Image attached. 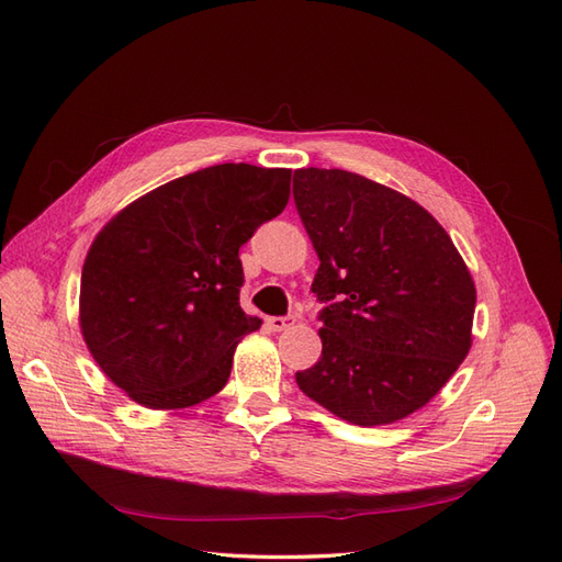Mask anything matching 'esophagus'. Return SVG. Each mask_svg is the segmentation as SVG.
Here are the masks:
<instances>
[{"instance_id": "34e87169", "label": "esophagus", "mask_w": 562, "mask_h": 562, "mask_svg": "<svg viewBox=\"0 0 562 562\" xmlns=\"http://www.w3.org/2000/svg\"><path fill=\"white\" fill-rule=\"evenodd\" d=\"M267 323H269L271 330L281 333V330H288L291 326H295V318L293 316H271Z\"/></svg>"}]
</instances>
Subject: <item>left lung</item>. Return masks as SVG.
Wrapping results in <instances>:
<instances>
[{"label": "left lung", "mask_w": 562, "mask_h": 562, "mask_svg": "<svg viewBox=\"0 0 562 562\" xmlns=\"http://www.w3.org/2000/svg\"><path fill=\"white\" fill-rule=\"evenodd\" d=\"M297 213L318 255L312 291L321 359L297 386L356 427L427 405L473 342L475 283L448 232L417 201L339 168H300Z\"/></svg>", "instance_id": "left-lung-1"}]
</instances>
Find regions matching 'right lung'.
<instances>
[{
    "label": "right lung",
    "mask_w": 562,
    "mask_h": 562,
    "mask_svg": "<svg viewBox=\"0 0 562 562\" xmlns=\"http://www.w3.org/2000/svg\"><path fill=\"white\" fill-rule=\"evenodd\" d=\"M288 196V168L220 164L143 194L95 234L79 328L131 401L182 411L223 391L236 345L262 326L239 304V248Z\"/></svg>",
    "instance_id": "1"
}]
</instances>
